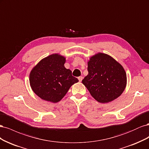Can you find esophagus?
<instances>
[{
    "label": "esophagus",
    "mask_w": 149,
    "mask_h": 149,
    "mask_svg": "<svg viewBox=\"0 0 149 149\" xmlns=\"http://www.w3.org/2000/svg\"><path fill=\"white\" fill-rule=\"evenodd\" d=\"M83 76H79V77H78V79H79V81L80 82H81V81L83 80Z\"/></svg>",
    "instance_id": "34e87169"
}]
</instances>
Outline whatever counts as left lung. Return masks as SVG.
Here are the masks:
<instances>
[{"label":"left lung","instance_id":"left-lung-1","mask_svg":"<svg viewBox=\"0 0 149 149\" xmlns=\"http://www.w3.org/2000/svg\"><path fill=\"white\" fill-rule=\"evenodd\" d=\"M88 71L82 83L99 102H111L124 91L126 73L123 66L111 56L102 53L92 56L88 62Z\"/></svg>","mask_w":149,"mask_h":149}]
</instances>
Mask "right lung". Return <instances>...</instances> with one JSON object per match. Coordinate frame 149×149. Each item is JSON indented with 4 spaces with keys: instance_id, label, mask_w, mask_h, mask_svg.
<instances>
[{
    "instance_id": "1",
    "label": "right lung",
    "mask_w": 149,
    "mask_h": 149,
    "mask_svg": "<svg viewBox=\"0 0 149 149\" xmlns=\"http://www.w3.org/2000/svg\"><path fill=\"white\" fill-rule=\"evenodd\" d=\"M65 56L52 54L40 60L31 70L29 81L33 91L42 100L58 102L62 100L72 85L78 79L72 76L64 65Z\"/></svg>"
}]
</instances>
